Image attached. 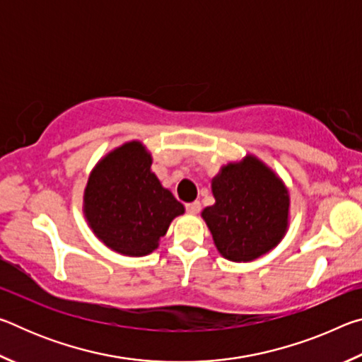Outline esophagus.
Wrapping results in <instances>:
<instances>
[{"label":"esophagus","mask_w":362,"mask_h":362,"mask_svg":"<svg viewBox=\"0 0 362 362\" xmlns=\"http://www.w3.org/2000/svg\"><path fill=\"white\" fill-rule=\"evenodd\" d=\"M185 209L189 214H198L201 211V203H199V201H193V203L185 204Z\"/></svg>","instance_id":"1"}]
</instances>
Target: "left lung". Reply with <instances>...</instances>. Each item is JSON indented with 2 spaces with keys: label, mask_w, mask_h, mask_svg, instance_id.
I'll use <instances>...</instances> for the list:
<instances>
[{
  "label": "left lung",
  "mask_w": 362,
  "mask_h": 362,
  "mask_svg": "<svg viewBox=\"0 0 362 362\" xmlns=\"http://www.w3.org/2000/svg\"><path fill=\"white\" fill-rule=\"evenodd\" d=\"M216 204L203 218L225 259L250 262L283 240L289 193L272 169L254 156L230 163L212 180Z\"/></svg>",
  "instance_id": "left-lung-1"
}]
</instances>
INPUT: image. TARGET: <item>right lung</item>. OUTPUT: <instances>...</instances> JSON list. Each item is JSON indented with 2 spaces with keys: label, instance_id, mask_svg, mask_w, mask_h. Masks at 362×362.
<instances>
[{
  "label": "right lung",
  "instance_id": "right-lung-1",
  "mask_svg": "<svg viewBox=\"0 0 362 362\" xmlns=\"http://www.w3.org/2000/svg\"><path fill=\"white\" fill-rule=\"evenodd\" d=\"M140 142L124 144L102 159L84 189V216L115 252L142 257L158 247L183 204L151 173Z\"/></svg>",
  "mask_w": 362,
  "mask_h": 362
}]
</instances>
